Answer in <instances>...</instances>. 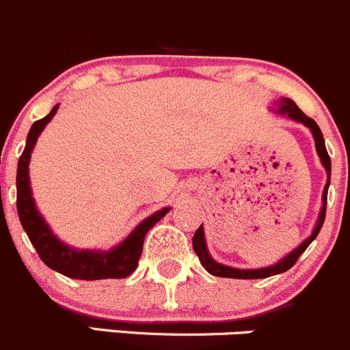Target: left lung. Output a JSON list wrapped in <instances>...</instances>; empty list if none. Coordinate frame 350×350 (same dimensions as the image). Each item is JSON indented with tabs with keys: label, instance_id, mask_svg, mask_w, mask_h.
<instances>
[{
	"label": "left lung",
	"instance_id": "obj_1",
	"mask_svg": "<svg viewBox=\"0 0 350 350\" xmlns=\"http://www.w3.org/2000/svg\"><path fill=\"white\" fill-rule=\"evenodd\" d=\"M270 111H273V113H277V115L288 116L291 120H294V122H297V123H302L304 126H307V129L310 130L312 137H314V142H315V150H317V155H319V159H321L322 167L325 168V174H327V182H325L324 191H322L321 212H319L317 221H315V227L312 228V234L307 237L306 240H302V242H300L294 250L288 252L287 255H284L279 262H275V264L269 265V267H260V269H237V267L224 265V264H220V262H217L215 258L210 255L208 247H206L204 225H200V227L197 228V232H195L191 243H193L195 254H197L198 258H200V264L204 265L206 272L212 273V275L227 277V279H265V277L287 272V270L295 264L297 258H299L300 255L306 252L307 247L314 242L315 237H317L319 232H321L322 224H324V220H325L327 191H329V185H330V157H329V153H327V148H325L324 135H322V131H321V129H319L317 123L304 113V111L297 107L294 100L282 96V98L277 100L275 103L270 107Z\"/></svg>",
	"mask_w": 350,
	"mask_h": 350
}]
</instances>
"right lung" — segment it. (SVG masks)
I'll list each match as a JSON object with an SVG mask.
<instances>
[{
    "label": "right lung",
    "mask_w": 350,
    "mask_h": 350,
    "mask_svg": "<svg viewBox=\"0 0 350 350\" xmlns=\"http://www.w3.org/2000/svg\"><path fill=\"white\" fill-rule=\"evenodd\" d=\"M59 105H55L51 111L44 118L38 120L31 125L26 137V145L18 161L16 170V208L20 221L23 225L29 242L33 243L40 258L50 269L70 279L80 280H101V279H125L135 269L140 260L144 250V240L146 232L163 219L172 206H163L157 210L145 220H142L126 239L116 243L110 250L95 249H77L59 240L44 217L41 215L38 206L33 197L31 183H29V159L33 148L44 126L51 122V118L58 111Z\"/></svg>",
    "instance_id": "add662e5"
}]
</instances>
